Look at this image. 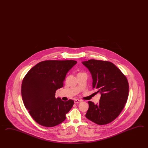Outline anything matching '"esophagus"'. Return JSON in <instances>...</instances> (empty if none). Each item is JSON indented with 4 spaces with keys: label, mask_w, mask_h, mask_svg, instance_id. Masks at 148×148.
Returning <instances> with one entry per match:
<instances>
[{
    "label": "esophagus",
    "mask_w": 148,
    "mask_h": 148,
    "mask_svg": "<svg viewBox=\"0 0 148 148\" xmlns=\"http://www.w3.org/2000/svg\"><path fill=\"white\" fill-rule=\"evenodd\" d=\"M82 101L80 100H78V99H75V100H74V103H79L81 102Z\"/></svg>",
    "instance_id": "esophagus-1"
}]
</instances>
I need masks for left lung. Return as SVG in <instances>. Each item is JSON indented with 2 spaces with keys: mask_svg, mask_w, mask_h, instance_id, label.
<instances>
[{
  "mask_svg": "<svg viewBox=\"0 0 148 148\" xmlns=\"http://www.w3.org/2000/svg\"><path fill=\"white\" fill-rule=\"evenodd\" d=\"M92 76L93 88L101 95L99 103L88 101L86 118L95 123L104 125L114 120L127 103L129 86L126 76L114 64L90 60L82 62Z\"/></svg>",
  "mask_w": 148,
  "mask_h": 148,
  "instance_id": "left-lung-1",
  "label": "left lung"
}]
</instances>
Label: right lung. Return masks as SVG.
Masks as SVG:
<instances>
[{"mask_svg": "<svg viewBox=\"0 0 148 148\" xmlns=\"http://www.w3.org/2000/svg\"><path fill=\"white\" fill-rule=\"evenodd\" d=\"M75 60H45L28 72L22 82L21 97L26 109L37 123L46 127L62 123L72 109L74 101L64 102L55 97L56 90L63 86L67 72Z\"/></svg>", "mask_w": 148, "mask_h": 148, "instance_id": "1", "label": "right lung"}]
</instances>
